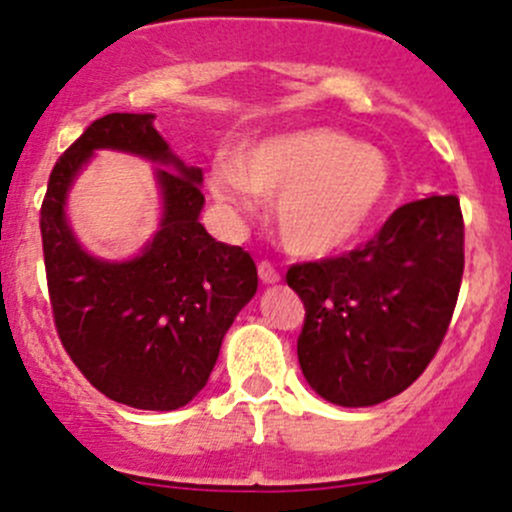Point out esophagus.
<instances>
[{
    "mask_svg": "<svg viewBox=\"0 0 512 512\" xmlns=\"http://www.w3.org/2000/svg\"><path fill=\"white\" fill-rule=\"evenodd\" d=\"M257 275H260L262 285H277L280 282V272H277V267L272 262H260L257 265Z\"/></svg>",
    "mask_w": 512,
    "mask_h": 512,
    "instance_id": "34e87169",
    "label": "esophagus"
}]
</instances>
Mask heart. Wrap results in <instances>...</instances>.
I'll use <instances>...</instances> for the list:
<instances>
[{
    "label": "heart",
    "instance_id": "b5f03b06",
    "mask_svg": "<svg viewBox=\"0 0 512 512\" xmlns=\"http://www.w3.org/2000/svg\"><path fill=\"white\" fill-rule=\"evenodd\" d=\"M394 170L374 143L329 126H309L242 148L215 165L208 190L230 218L275 198L280 242L292 255L329 257L364 235L389 200Z\"/></svg>",
    "mask_w": 512,
    "mask_h": 512
}]
</instances>
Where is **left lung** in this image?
<instances>
[{
  "label": "left lung",
  "instance_id": "1",
  "mask_svg": "<svg viewBox=\"0 0 512 512\" xmlns=\"http://www.w3.org/2000/svg\"><path fill=\"white\" fill-rule=\"evenodd\" d=\"M463 277L456 195L406 203L344 257L287 270L302 297L297 356L329 404L374 406L401 394L441 347Z\"/></svg>",
  "mask_w": 512,
  "mask_h": 512
}]
</instances>
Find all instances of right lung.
I'll list each match as a JSON object with an SVG mask.
<instances>
[{"label":"right lung","instance_id":"obj_1","mask_svg":"<svg viewBox=\"0 0 512 512\" xmlns=\"http://www.w3.org/2000/svg\"><path fill=\"white\" fill-rule=\"evenodd\" d=\"M153 113H108L51 170L41 242L56 332L101 394L143 411H175L208 384L223 339L255 297L257 267L242 247L200 225L203 170L185 165ZM96 150L151 159L161 223L138 256L103 261L80 247L65 200Z\"/></svg>","mask_w":512,"mask_h":512}]
</instances>
